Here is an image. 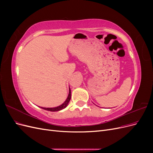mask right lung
<instances>
[{"mask_svg": "<svg viewBox=\"0 0 153 153\" xmlns=\"http://www.w3.org/2000/svg\"><path fill=\"white\" fill-rule=\"evenodd\" d=\"M71 90L70 89H69V94H68V98L66 99V100L64 101V103H62L61 105H60L59 106H57V107H54V108H44V107H41V108H43L44 110H48V111H51V112H57V111H59L61 110H62L64 108H65L67 105H68L69 101H70L71 100Z\"/></svg>", "mask_w": 153, "mask_h": 153, "instance_id": "1", "label": "right lung"}]
</instances>
